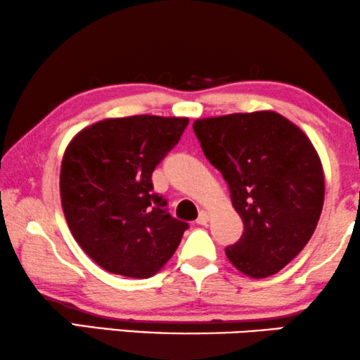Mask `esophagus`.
I'll use <instances>...</instances> for the list:
<instances>
[{"label":"esophagus","mask_w":360,"mask_h":360,"mask_svg":"<svg viewBox=\"0 0 360 360\" xmlns=\"http://www.w3.org/2000/svg\"><path fill=\"white\" fill-rule=\"evenodd\" d=\"M207 221H209V214L202 210L200 214H199V217H197L195 224H197V225H207Z\"/></svg>","instance_id":"esophagus-1"}]
</instances>
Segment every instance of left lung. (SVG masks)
<instances>
[{
  "mask_svg": "<svg viewBox=\"0 0 360 360\" xmlns=\"http://www.w3.org/2000/svg\"><path fill=\"white\" fill-rule=\"evenodd\" d=\"M194 134L220 171L243 235L225 248L243 274L279 272L315 231L325 202V176L308 136L272 110L197 119Z\"/></svg>",
  "mask_w": 360,
  "mask_h": 360,
  "instance_id": "8db88e82",
  "label": "left lung"
}]
</instances>
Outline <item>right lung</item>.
Wrapping results in <instances>:
<instances>
[{"mask_svg":"<svg viewBox=\"0 0 360 360\" xmlns=\"http://www.w3.org/2000/svg\"><path fill=\"white\" fill-rule=\"evenodd\" d=\"M189 119L131 115L81 130L65 150L60 195L83 251L112 274L146 279L179 246L186 221L153 194L151 174L178 145Z\"/></svg>","mask_w":360,"mask_h":360,"instance_id":"right-lung-1","label":"right lung"}]
</instances>
